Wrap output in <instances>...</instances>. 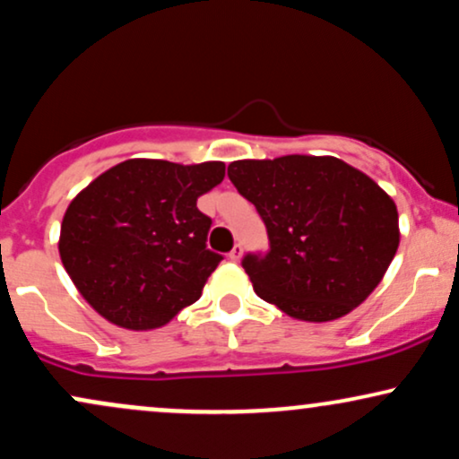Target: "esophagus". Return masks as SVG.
<instances>
[{"label":"esophagus","instance_id":"34e87169","mask_svg":"<svg viewBox=\"0 0 459 459\" xmlns=\"http://www.w3.org/2000/svg\"><path fill=\"white\" fill-rule=\"evenodd\" d=\"M241 255H244V247H241L239 244H237V246L233 247V250H230V252H229V259H230V261H233V263H237V261H239V259H241Z\"/></svg>","mask_w":459,"mask_h":459}]
</instances>
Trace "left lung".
<instances>
[{
  "label": "left lung",
  "mask_w": 459,
  "mask_h": 459,
  "mask_svg": "<svg viewBox=\"0 0 459 459\" xmlns=\"http://www.w3.org/2000/svg\"><path fill=\"white\" fill-rule=\"evenodd\" d=\"M265 222L270 250L241 261L256 296L289 317L332 321L377 287L399 246L393 198L336 157L284 155L229 166Z\"/></svg>",
  "instance_id": "left-lung-1"
}]
</instances>
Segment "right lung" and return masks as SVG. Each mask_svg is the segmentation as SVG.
Segmentation results:
<instances>
[{
  "label": "right lung",
  "instance_id": "1",
  "mask_svg": "<svg viewBox=\"0 0 459 459\" xmlns=\"http://www.w3.org/2000/svg\"><path fill=\"white\" fill-rule=\"evenodd\" d=\"M224 168L127 160L73 198L57 247L99 315L120 328L152 330L196 302L222 261L207 247L212 218L196 200L222 183Z\"/></svg>",
  "mask_w": 459,
  "mask_h": 459
}]
</instances>
